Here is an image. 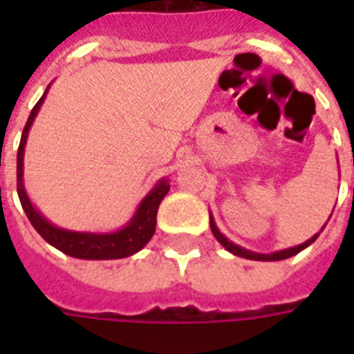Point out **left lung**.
Returning <instances> with one entry per match:
<instances>
[{
    "label": "left lung",
    "mask_w": 354,
    "mask_h": 354,
    "mask_svg": "<svg viewBox=\"0 0 354 354\" xmlns=\"http://www.w3.org/2000/svg\"><path fill=\"white\" fill-rule=\"evenodd\" d=\"M330 218V216H329ZM209 224H211V232H213V235H215V239L218 242H221L222 246L226 248L227 252L233 253V255H236V257H244V259H250V261H283V259H288L292 257V255H296V253H299L301 250H305V248H308L310 244H313L316 239L319 236V233L324 232V227L319 230L316 235H313L308 241H305L303 244H297V246L294 248H286V250H279V252H274V253H257V252H252V250H246V248L239 246V244H235V242H232L230 239H227L226 235H222L221 230L216 227V222L215 218H213V215L209 213Z\"/></svg>",
    "instance_id": "obj_1"
}]
</instances>
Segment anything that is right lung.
Listing matches in <instances>:
<instances>
[{"mask_svg": "<svg viewBox=\"0 0 354 354\" xmlns=\"http://www.w3.org/2000/svg\"><path fill=\"white\" fill-rule=\"evenodd\" d=\"M49 90V86H47ZM41 95V99L36 102L32 108L29 119L25 122L24 133H21V141L18 147V160H16V185H18V196L24 207L25 215L30 221L32 227L36 232L44 236V241L49 242L51 246L60 250L62 253L75 259H88V261H108V259H122L130 257L139 250L147 246V242L152 239L156 232V215H158V207H160L161 200L165 198L169 193V180L161 178L158 180L154 187L150 189L149 194L139 202L138 209L133 213L130 221L118 230V232L110 233H91V232H71V230H64L47 221L46 216L41 215L40 211L36 209L32 202L29 200V194L25 191L24 185V154H25V143H27V136H29V128L35 121V118L40 112V106L44 104V99L47 95Z\"/></svg>", "mask_w": 354, "mask_h": 354, "instance_id": "1", "label": "right lung"}]
</instances>
